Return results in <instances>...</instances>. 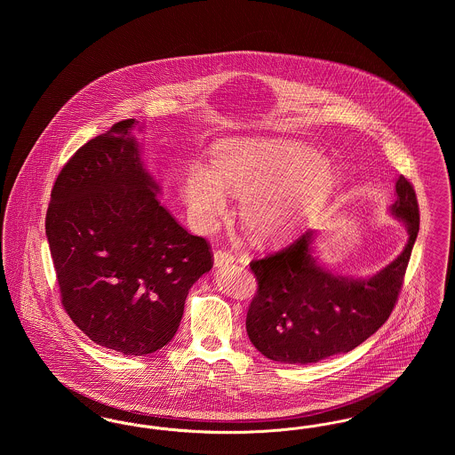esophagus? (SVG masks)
<instances>
[{"mask_svg": "<svg viewBox=\"0 0 455 455\" xmlns=\"http://www.w3.org/2000/svg\"><path fill=\"white\" fill-rule=\"evenodd\" d=\"M213 258H215V266H227L235 260V256L228 251H215Z\"/></svg>", "mask_w": 455, "mask_h": 455, "instance_id": "34e87169", "label": "esophagus"}]
</instances>
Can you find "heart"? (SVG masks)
<instances>
[{
  "instance_id": "b5f03b06",
  "label": "heart",
  "mask_w": 455,
  "mask_h": 455,
  "mask_svg": "<svg viewBox=\"0 0 455 455\" xmlns=\"http://www.w3.org/2000/svg\"><path fill=\"white\" fill-rule=\"evenodd\" d=\"M338 182L336 165L295 141H221L212 167L191 160L180 193L191 213L210 223L225 212L227 195L243 196L240 215L260 238L288 234L319 212Z\"/></svg>"
}]
</instances>
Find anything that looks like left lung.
<instances>
[{
    "mask_svg": "<svg viewBox=\"0 0 455 455\" xmlns=\"http://www.w3.org/2000/svg\"><path fill=\"white\" fill-rule=\"evenodd\" d=\"M390 213L404 223L408 242L395 259L368 278L336 275L321 266L312 247L315 230L251 262L258 293L245 327L258 351L280 363H317L355 349L389 319L419 230L416 193L404 175L395 180Z\"/></svg>",
    "mask_w": 455,
    "mask_h": 455,
    "instance_id": "obj_1",
    "label": "left lung"
}]
</instances>
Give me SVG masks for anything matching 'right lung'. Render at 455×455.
<instances>
[{
	"mask_svg": "<svg viewBox=\"0 0 455 455\" xmlns=\"http://www.w3.org/2000/svg\"><path fill=\"white\" fill-rule=\"evenodd\" d=\"M136 128L116 123L75 153L45 215L68 315L93 343L130 356L171 343L191 286L213 266L208 242L160 204Z\"/></svg>",
	"mask_w": 455,
	"mask_h": 455,
	"instance_id": "1",
	"label": "right lung"
}]
</instances>
